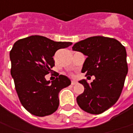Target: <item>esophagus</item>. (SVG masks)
I'll return each instance as SVG.
<instances>
[{"instance_id": "obj_1", "label": "esophagus", "mask_w": 133, "mask_h": 133, "mask_svg": "<svg viewBox=\"0 0 133 133\" xmlns=\"http://www.w3.org/2000/svg\"><path fill=\"white\" fill-rule=\"evenodd\" d=\"M76 83H77V82H76V81H74V80H72V81H71V85H76Z\"/></svg>"}]
</instances>
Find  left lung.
<instances>
[{"label": "left lung", "instance_id": "left-lung-1", "mask_svg": "<svg viewBox=\"0 0 133 133\" xmlns=\"http://www.w3.org/2000/svg\"><path fill=\"white\" fill-rule=\"evenodd\" d=\"M72 49L87 56L82 72L95 76L90 85L85 79L79 82L85 90L77 96V104L85 112L102 113L116 104L124 85L128 72L125 47L114 38L95 36L76 43Z\"/></svg>", "mask_w": 133, "mask_h": 133}]
</instances>
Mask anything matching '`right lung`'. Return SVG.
<instances>
[{"label": "right lung", "instance_id": "add662e5", "mask_svg": "<svg viewBox=\"0 0 133 133\" xmlns=\"http://www.w3.org/2000/svg\"><path fill=\"white\" fill-rule=\"evenodd\" d=\"M72 45L55 42L45 37L33 35L17 40L10 51L11 75L22 105L36 116L52 114L59 107V91L71 85V80L57 74L55 80L45 76L54 66L56 51Z\"/></svg>", "mask_w": 133, "mask_h": 133}]
</instances>
